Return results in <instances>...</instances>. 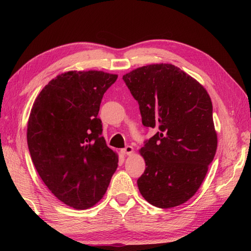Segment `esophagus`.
<instances>
[{"label": "esophagus", "mask_w": 251, "mask_h": 251, "mask_svg": "<svg viewBox=\"0 0 251 251\" xmlns=\"http://www.w3.org/2000/svg\"><path fill=\"white\" fill-rule=\"evenodd\" d=\"M133 151H134V149H133L131 146H127V147H126L125 149L121 150L120 151H121V153H123L124 155H130V154L133 153Z\"/></svg>", "instance_id": "34e87169"}]
</instances>
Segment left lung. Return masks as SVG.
I'll list each match as a JSON object with an SVG mask.
<instances>
[{"label": "left lung", "instance_id": "8db88e82", "mask_svg": "<svg viewBox=\"0 0 251 251\" xmlns=\"http://www.w3.org/2000/svg\"><path fill=\"white\" fill-rule=\"evenodd\" d=\"M123 79L138 101L142 125L158 130L140 149L147 168L139 192L159 208L183 204L199 189L217 151L207 91L171 64L143 66Z\"/></svg>", "mask_w": 251, "mask_h": 251}]
</instances>
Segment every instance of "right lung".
Here are the masks:
<instances>
[{"label": "right lung", "mask_w": 251, "mask_h": 251, "mask_svg": "<svg viewBox=\"0 0 251 251\" xmlns=\"http://www.w3.org/2000/svg\"><path fill=\"white\" fill-rule=\"evenodd\" d=\"M102 71H69L49 81L30 112L28 149L44 183L75 209L100 201L118 166L97 117L102 96L117 79Z\"/></svg>", "instance_id": "1"}]
</instances>
